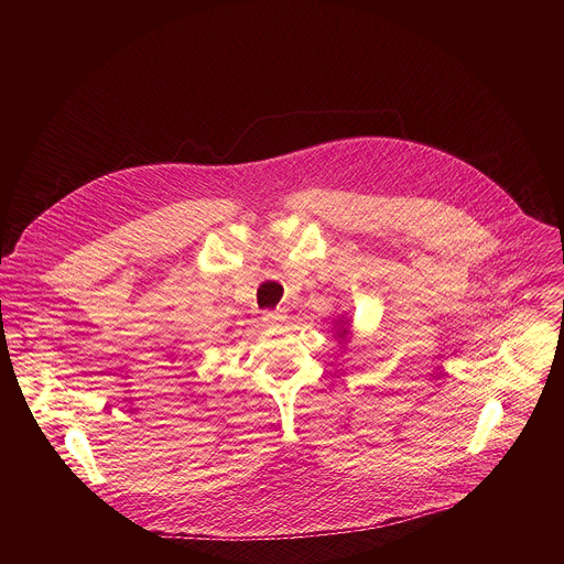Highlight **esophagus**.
<instances>
[{
  "label": "esophagus",
  "instance_id": "obj_1",
  "mask_svg": "<svg viewBox=\"0 0 564 564\" xmlns=\"http://www.w3.org/2000/svg\"><path fill=\"white\" fill-rule=\"evenodd\" d=\"M288 321V314L283 310H265L263 312V324L265 326H281Z\"/></svg>",
  "mask_w": 564,
  "mask_h": 564
}]
</instances>
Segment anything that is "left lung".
<instances>
[{
  "label": "left lung",
  "instance_id": "1",
  "mask_svg": "<svg viewBox=\"0 0 564 564\" xmlns=\"http://www.w3.org/2000/svg\"><path fill=\"white\" fill-rule=\"evenodd\" d=\"M344 335H346V330H344V333H341V335H339V337H344Z\"/></svg>",
  "mask_w": 564,
  "mask_h": 564
}]
</instances>
